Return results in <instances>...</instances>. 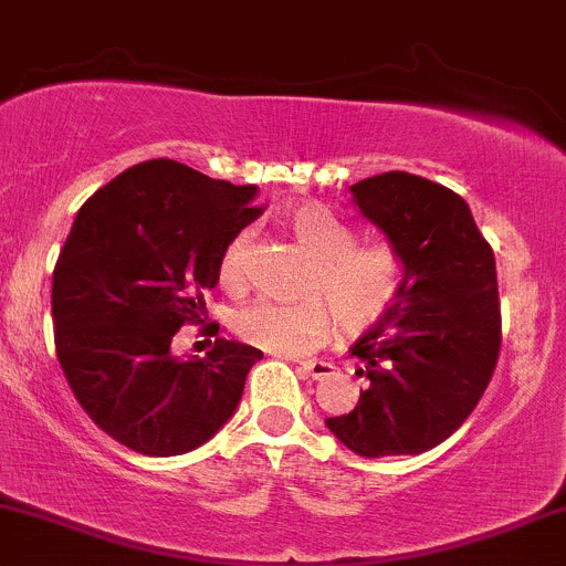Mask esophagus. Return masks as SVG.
Returning a JSON list of instances; mask_svg holds the SVG:
<instances>
[{"mask_svg":"<svg viewBox=\"0 0 566 566\" xmlns=\"http://www.w3.org/2000/svg\"><path fill=\"white\" fill-rule=\"evenodd\" d=\"M300 368L307 373L311 378H316V381H324V378H329L332 373L337 368L332 363H324V359H305V363H300Z\"/></svg>","mask_w":566,"mask_h":566,"instance_id":"34e87169","label":"esophagus"}]
</instances>
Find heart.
<instances>
[{
  "mask_svg": "<svg viewBox=\"0 0 566 566\" xmlns=\"http://www.w3.org/2000/svg\"><path fill=\"white\" fill-rule=\"evenodd\" d=\"M291 237L313 255L302 281L305 300H255L237 311L234 332L272 354L318 348L340 322L346 335H365L403 300L409 270L398 248L357 242L354 231L322 203H300L285 214ZM250 231H237L220 253L218 275L226 289L248 283Z\"/></svg>",
  "mask_w": 566,
  "mask_h": 566,
  "instance_id": "1",
  "label": "heart"
}]
</instances>
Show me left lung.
Masks as SVG:
<instances>
[{"instance_id":"8db88e82","label":"left lung","mask_w":566,"mask_h":566,"mask_svg":"<svg viewBox=\"0 0 566 566\" xmlns=\"http://www.w3.org/2000/svg\"><path fill=\"white\" fill-rule=\"evenodd\" d=\"M352 193L400 250L409 283L398 307L352 348L368 389L326 428L357 455H419L469 419L496 370V259L469 203L444 185L387 171Z\"/></svg>"}]
</instances>
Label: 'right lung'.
<instances>
[{
	"label": "right lung",
	"mask_w": 566,
	"mask_h": 566,
	"mask_svg": "<svg viewBox=\"0 0 566 566\" xmlns=\"http://www.w3.org/2000/svg\"><path fill=\"white\" fill-rule=\"evenodd\" d=\"M253 185L177 160L127 168L84 201L54 266L51 316L62 373L92 422L142 455L196 450L237 409L259 348L214 337L171 357L182 326L218 335L207 294L220 253L261 214Z\"/></svg>",
	"instance_id": "1"
}]
</instances>
